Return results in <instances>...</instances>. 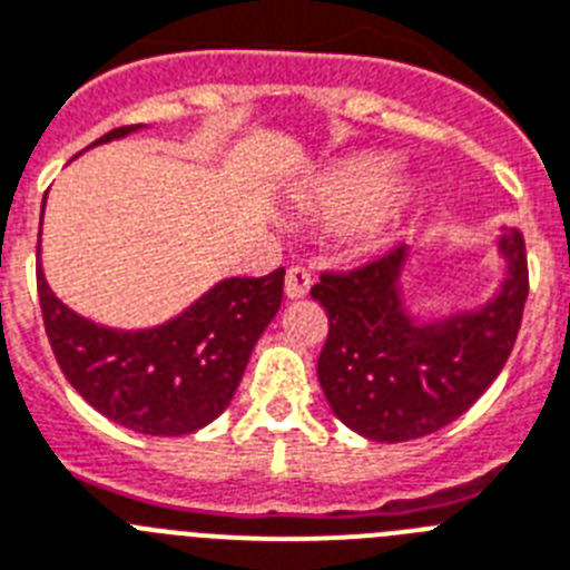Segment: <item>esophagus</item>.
Masks as SVG:
<instances>
[{"label":"esophagus","instance_id":"34e87169","mask_svg":"<svg viewBox=\"0 0 570 570\" xmlns=\"http://www.w3.org/2000/svg\"><path fill=\"white\" fill-rule=\"evenodd\" d=\"M309 286H313V275L304 266H293V269L286 272V298H304L309 293Z\"/></svg>","mask_w":570,"mask_h":570}]
</instances>
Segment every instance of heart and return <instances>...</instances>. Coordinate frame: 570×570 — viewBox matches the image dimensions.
<instances>
[{
  "label": "heart",
  "instance_id": "heart-1",
  "mask_svg": "<svg viewBox=\"0 0 570 570\" xmlns=\"http://www.w3.org/2000/svg\"><path fill=\"white\" fill-rule=\"evenodd\" d=\"M396 165L389 159H362L318 181L307 208L327 223H356L385 205L396 188Z\"/></svg>",
  "mask_w": 570,
  "mask_h": 570
}]
</instances>
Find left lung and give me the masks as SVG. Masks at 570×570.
I'll list each match as a JSON object with an SVG mask.
<instances>
[{"label": "left lung", "instance_id": "left-lung-1", "mask_svg": "<svg viewBox=\"0 0 570 570\" xmlns=\"http://www.w3.org/2000/svg\"><path fill=\"white\" fill-rule=\"evenodd\" d=\"M501 289L484 307L417 324L405 313L400 277L409 246L351 272H324L313 298L327 309L318 382L347 429L376 443L438 432L475 403L513 351L528 301V252L504 228Z\"/></svg>", "mask_w": 570, "mask_h": 570}]
</instances>
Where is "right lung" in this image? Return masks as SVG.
I'll return each instance as SVG.
<instances>
[{"label": "right lung", "instance_id": "1", "mask_svg": "<svg viewBox=\"0 0 570 570\" xmlns=\"http://www.w3.org/2000/svg\"><path fill=\"white\" fill-rule=\"evenodd\" d=\"M136 130L141 124L118 127L95 145ZM37 293L51 351L71 389L124 429L179 438L228 409L257 338L281 309L284 269L226 277L185 313L150 330L104 327L66 307L46 284L40 246Z\"/></svg>", "mask_w": 570, "mask_h": 570}]
</instances>
